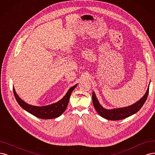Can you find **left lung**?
I'll return each instance as SVG.
<instances>
[{
  "label": "left lung",
  "mask_w": 155,
  "mask_h": 155,
  "mask_svg": "<svg viewBox=\"0 0 155 155\" xmlns=\"http://www.w3.org/2000/svg\"><path fill=\"white\" fill-rule=\"evenodd\" d=\"M149 86L143 97L138 102L128 107L113 109H105L100 104L94 92H93L92 94L93 104L96 111L102 117L107 120H122L133 115V114L136 113L140 109L145 102L146 101L149 94Z\"/></svg>",
  "instance_id": "8db88e82"
}]
</instances>
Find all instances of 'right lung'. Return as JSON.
Listing matches in <instances>:
<instances>
[{"mask_svg": "<svg viewBox=\"0 0 155 155\" xmlns=\"http://www.w3.org/2000/svg\"><path fill=\"white\" fill-rule=\"evenodd\" d=\"M77 84L74 85V86H73L71 88H69L68 91L66 94V95L61 101H59L56 103L48 105V106L41 107L35 106H32V105L28 104L18 97V94L16 93L14 87L13 88V90L15 97L18 104L26 111L39 118L52 119L60 117L66 111L69 103V98H70L71 92L77 87Z\"/></svg>", "mask_w": 155, "mask_h": 155, "instance_id": "1", "label": "right lung"}]
</instances>
